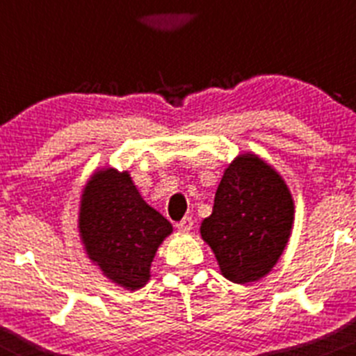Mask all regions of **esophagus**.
<instances>
[{"label":"esophagus","instance_id":"esophagus-1","mask_svg":"<svg viewBox=\"0 0 356 356\" xmlns=\"http://www.w3.org/2000/svg\"><path fill=\"white\" fill-rule=\"evenodd\" d=\"M175 227H177L179 231H191L193 229V219L191 217H184V219L179 220V222L175 224Z\"/></svg>","mask_w":356,"mask_h":356}]
</instances>
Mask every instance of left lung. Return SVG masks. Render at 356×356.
Returning <instances> with one entry per match:
<instances>
[{"label": "left lung", "mask_w": 356, "mask_h": 356, "mask_svg": "<svg viewBox=\"0 0 356 356\" xmlns=\"http://www.w3.org/2000/svg\"><path fill=\"white\" fill-rule=\"evenodd\" d=\"M294 202L284 179L255 154H240L224 172L213 210L200 233L234 284L270 273L291 236Z\"/></svg>", "instance_id": "obj_1"}]
</instances>
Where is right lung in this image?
<instances>
[{
    "label": "right lung",
    "mask_w": 356,
    "mask_h": 356,
    "mask_svg": "<svg viewBox=\"0 0 356 356\" xmlns=\"http://www.w3.org/2000/svg\"><path fill=\"white\" fill-rule=\"evenodd\" d=\"M172 224L147 205L129 172H97L85 186L79 209V234L86 254L102 273L136 291L149 280V268Z\"/></svg>",
    "instance_id": "obj_1"
}]
</instances>
